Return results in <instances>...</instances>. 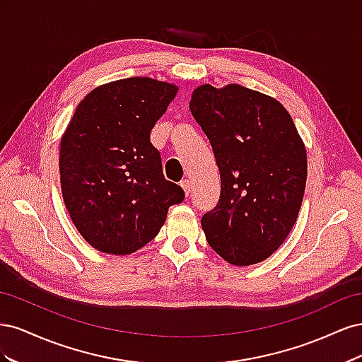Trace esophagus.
<instances>
[{"label":"esophagus","instance_id":"34e87169","mask_svg":"<svg viewBox=\"0 0 362 362\" xmlns=\"http://www.w3.org/2000/svg\"><path fill=\"white\" fill-rule=\"evenodd\" d=\"M181 187H182V190H184L185 196H189V194H190L192 185H190V181H189V180H184V181H181Z\"/></svg>","mask_w":362,"mask_h":362}]
</instances>
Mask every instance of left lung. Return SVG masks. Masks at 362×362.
Listing matches in <instances>:
<instances>
[{
  "label": "left lung",
  "instance_id": "1",
  "mask_svg": "<svg viewBox=\"0 0 362 362\" xmlns=\"http://www.w3.org/2000/svg\"><path fill=\"white\" fill-rule=\"evenodd\" d=\"M190 112L221 172V198L201 218L206 242L233 266L264 261L303 199L308 163L293 119L275 98L240 84L196 87Z\"/></svg>",
  "mask_w": 362,
  "mask_h": 362
}]
</instances>
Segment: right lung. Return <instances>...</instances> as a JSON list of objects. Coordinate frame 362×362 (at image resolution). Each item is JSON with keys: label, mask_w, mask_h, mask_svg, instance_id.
Wrapping results in <instances>:
<instances>
[{"label": "right lung", "mask_w": 362, "mask_h": 362, "mask_svg": "<svg viewBox=\"0 0 362 362\" xmlns=\"http://www.w3.org/2000/svg\"><path fill=\"white\" fill-rule=\"evenodd\" d=\"M178 86L133 76L96 87L76 107L60 141L64 205L96 250L129 255L148 245L184 199L164 180L151 129L166 113Z\"/></svg>", "instance_id": "right-lung-1"}]
</instances>
